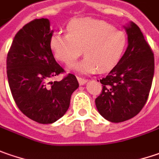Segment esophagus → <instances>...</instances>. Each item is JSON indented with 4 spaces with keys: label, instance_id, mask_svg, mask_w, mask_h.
I'll return each instance as SVG.
<instances>
[{
    "label": "esophagus",
    "instance_id": "obj_1",
    "mask_svg": "<svg viewBox=\"0 0 159 159\" xmlns=\"http://www.w3.org/2000/svg\"><path fill=\"white\" fill-rule=\"evenodd\" d=\"M77 79H78V81H79V83L80 85H84V84L87 83V80H85V79H82V78H80V77H77Z\"/></svg>",
    "mask_w": 159,
    "mask_h": 159
}]
</instances>
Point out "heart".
Segmentation results:
<instances>
[{"instance_id":"b5f03b06","label":"heart","mask_w":159,"mask_h":159,"mask_svg":"<svg viewBox=\"0 0 159 159\" xmlns=\"http://www.w3.org/2000/svg\"><path fill=\"white\" fill-rule=\"evenodd\" d=\"M127 43L123 31L108 23L90 18L76 19L67 26V34L54 33L50 48L55 58L70 64L80 54L85 57L70 69L81 74L107 72L118 64Z\"/></svg>"}]
</instances>
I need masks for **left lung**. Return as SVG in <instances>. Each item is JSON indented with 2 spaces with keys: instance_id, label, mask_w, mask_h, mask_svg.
Listing matches in <instances>:
<instances>
[{
  "instance_id": "obj_1",
  "label": "left lung",
  "mask_w": 159,
  "mask_h": 159,
  "mask_svg": "<svg viewBox=\"0 0 159 159\" xmlns=\"http://www.w3.org/2000/svg\"><path fill=\"white\" fill-rule=\"evenodd\" d=\"M128 46L118 64L100 80L103 86L96 107L107 121L121 123L137 115L147 102L151 89L154 53L139 28L133 22L124 27Z\"/></svg>"
}]
</instances>
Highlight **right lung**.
<instances>
[{"mask_svg": "<svg viewBox=\"0 0 159 159\" xmlns=\"http://www.w3.org/2000/svg\"><path fill=\"white\" fill-rule=\"evenodd\" d=\"M47 19H37L16 34L7 56V76L13 99L20 111L36 123L48 124L67 112L71 94L79 88L75 75L60 81L50 80L64 70L50 48Z\"/></svg>", "mask_w": 159, "mask_h": 159, "instance_id": "add662e5", "label": "right lung"}]
</instances>
